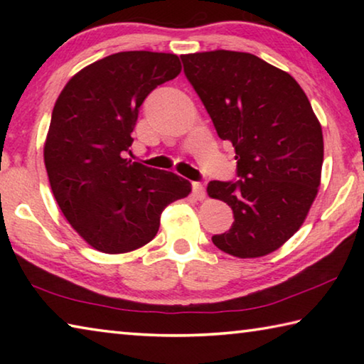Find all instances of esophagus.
<instances>
[{
    "label": "esophagus",
    "instance_id": "1",
    "mask_svg": "<svg viewBox=\"0 0 364 364\" xmlns=\"http://www.w3.org/2000/svg\"><path fill=\"white\" fill-rule=\"evenodd\" d=\"M193 194L197 200L205 199V188L202 183H193Z\"/></svg>",
    "mask_w": 364,
    "mask_h": 364
}]
</instances>
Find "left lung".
<instances>
[{"instance_id":"8db88e82","label":"left lung","mask_w":364,"mask_h":364,"mask_svg":"<svg viewBox=\"0 0 364 364\" xmlns=\"http://www.w3.org/2000/svg\"><path fill=\"white\" fill-rule=\"evenodd\" d=\"M181 60L218 136L236 151L239 180L207 186L234 215L212 241L232 257L268 255L299 231L318 194L321 123L300 85L254 54L217 49Z\"/></svg>"}]
</instances>
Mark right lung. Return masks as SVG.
<instances>
[{"mask_svg":"<svg viewBox=\"0 0 364 364\" xmlns=\"http://www.w3.org/2000/svg\"><path fill=\"white\" fill-rule=\"evenodd\" d=\"M180 72L176 54H110L75 73L54 104L43 151L49 184L70 226L104 254L151 242L164 208L191 193L184 178L123 156L146 96Z\"/></svg>","mask_w":364,"mask_h":364,"instance_id":"right-lung-1","label":"right lung"}]
</instances>
